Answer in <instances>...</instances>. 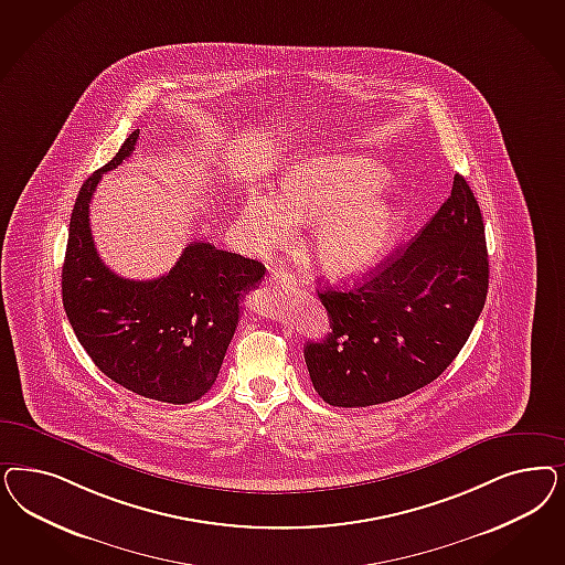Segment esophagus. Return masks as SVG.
<instances>
[{"instance_id":"34e87169","label":"esophagus","mask_w":565,"mask_h":565,"mask_svg":"<svg viewBox=\"0 0 565 565\" xmlns=\"http://www.w3.org/2000/svg\"><path fill=\"white\" fill-rule=\"evenodd\" d=\"M270 285L273 287H292L295 278H292V274L285 273V270H276L270 278Z\"/></svg>"}]
</instances>
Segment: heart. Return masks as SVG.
Wrapping results in <instances>:
<instances>
[{"instance_id": "1", "label": "heart", "mask_w": 565, "mask_h": 565, "mask_svg": "<svg viewBox=\"0 0 565 565\" xmlns=\"http://www.w3.org/2000/svg\"><path fill=\"white\" fill-rule=\"evenodd\" d=\"M383 166L343 156H318L291 166L273 198L254 193L241 210L245 245L257 255L289 245L292 224H310L306 252L320 273L351 278L386 254L403 226L388 195Z\"/></svg>"}]
</instances>
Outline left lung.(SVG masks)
Returning a JSON list of instances; mask_svg holds the SVG:
<instances>
[{
	"mask_svg": "<svg viewBox=\"0 0 565 565\" xmlns=\"http://www.w3.org/2000/svg\"><path fill=\"white\" fill-rule=\"evenodd\" d=\"M489 292L484 222L456 174L437 214L349 291H318L328 339L306 345L316 393L334 407L399 399L437 381L466 345Z\"/></svg>",
	"mask_w": 565,
	"mask_h": 565,
	"instance_id": "1",
	"label": "left lung"
}]
</instances>
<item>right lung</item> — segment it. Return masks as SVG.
Listing matches in <instances>:
<instances>
[{
	"mask_svg": "<svg viewBox=\"0 0 565 565\" xmlns=\"http://www.w3.org/2000/svg\"><path fill=\"white\" fill-rule=\"evenodd\" d=\"M139 128L108 164L83 182L74 203L62 301L78 343L114 383L162 403H191L218 379L241 316L264 264L191 241L170 273L128 280L111 273L93 243L89 203L104 172L122 164Z\"/></svg>",
	"mask_w": 565,
	"mask_h": 565,
	"instance_id": "obj_1",
	"label": "right lung"
}]
</instances>
